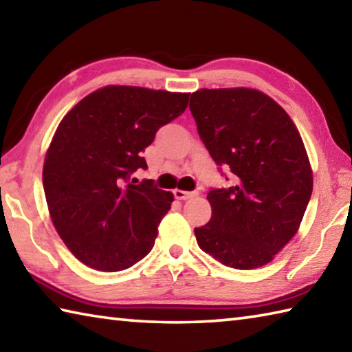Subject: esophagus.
Here are the masks:
<instances>
[{
	"label": "esophagus",
	"mask_w": 352,
	"mask_h": 352,
	"mask_svg": "<svg viewBox=\"0 0 352 352\" xmlns=\"http://www.w3.org/2000/svg\"><path fill=\"white\" fill-rule=\"evenodd\" d=\"M173 195L179 201H187V199L195 197L197 195V191H184V190H175Z\"/></svg>",
	"instance_id": "1"
}]
</instances>
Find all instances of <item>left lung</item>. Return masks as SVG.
<instances>
[{
    "label": "left lung",
    "mask_w": 352,
    "mask_h": 352,
    "mask_svg": "<svg viewBox=\"0 0 352 352\" xmlns=\"http://www.w3.org/2000/svg\"><path fill=\"white\" fill-rule=\"evenodd\" d=\"M197 133L231 187L211 188V219L195 228L199 248L236 270L267 265L297 233L313 193V171L294 122L253 89L191 94ZM228 181V177H225Z\"/></svg>",
    "instance_id": "1"
}]
</instances>
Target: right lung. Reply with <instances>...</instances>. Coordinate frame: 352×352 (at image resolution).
<instances>
[{"mask_svg": "<svg viewBox=\"0 0 352 352\" xmlns=\"http://www.w3.org/2000/svg\"><path fill=\"white\" fill-rule=\"evenodd\" d=\"M188 94L109 85L79 101L52 139L43 185L52 222L90 268L122 271L147 256L173 202L151 179L142 151L156 131L181 116Z\"/></svg>", "mask_w": 352, "mask_h": 352, "instance_id": "obj_1", "label": "right lung"}]
</instances>
